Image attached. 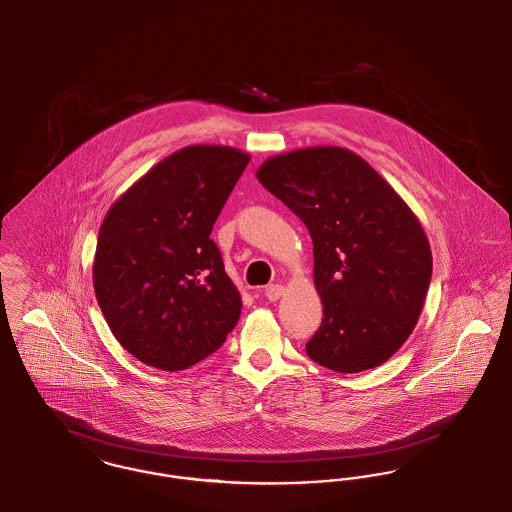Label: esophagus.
<instances>
[{
	"label": "esophagus",
	"mask_w": 512,
	"mask_h": 512,
	"mask_svg": "<svg viewBox=\"0 0 512 512\" xmlns=\"http://www.w3.org/2000/svg\"><path fill=\"white\" fill-rule=\"evenodd\" d=\"M283 285H279V283H273V285H268L266 287V297H268V301H277V299H281V295H283Z\"/></svg>",
	"instance_id": "esophagus-1"
}]
</instances>
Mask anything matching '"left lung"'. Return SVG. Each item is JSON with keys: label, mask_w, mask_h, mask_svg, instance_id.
Wrapping results in <instances>:
<instances>
[{"label": "left lung", "mask_w": 512, "mask_h": 512, "mask_svg": "<svg viewBox=\"0 0 512 512\" xmlns=\"http://www.w3.org/2000/svg\"><path fill=\"white\" fill-rule=\"evenodd\" d=\"M260 184L307 225L322 324L308 357L338 373L386 363L413 332L431 283L429 239L357 153L316 145L266 159Z\"/></svg>", "instance_id": "obj_1"}]
</instances>
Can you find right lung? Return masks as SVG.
Wrapping results in <instances>:
<instances>
[{
  "label": "right lung",
  "mask_w": 512,
  "mask_h": 512,
  "mask_svg": "<svg viewBox=\"0 0 512 512\" xmlns=\"http://www.w3.org/2000/svg\"><path fill=\"white\" fill-rule=\"evenodd\" d=\"M248 161L227 145L182 147L106 211L95 295L114 338L141 363L184 371L237 326L239 289L209 235Z\"/></svg>",
  "instance_id": "1"
}]
</instances>
